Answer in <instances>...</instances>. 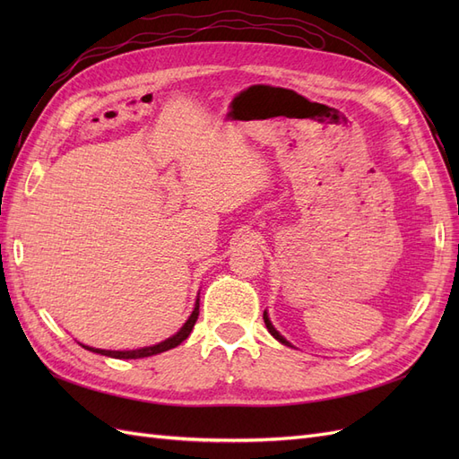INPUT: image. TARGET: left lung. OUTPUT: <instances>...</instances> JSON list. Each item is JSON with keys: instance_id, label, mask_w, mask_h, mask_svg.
Returning a JSON list of instances; mask_svg holds the SVG:
<instances>
[{"instance_id": "1", "label": "left lung", "mask_w": 459, "mask_h": 459, "mask_svg": "<svg viewBox=\"0 0 459 459\" xmlns=\"http://www.w3.org/2000/svg\"><path fill=\"white\" fill-rule=\"evenodd\" d=\"M264 324H266V327H268V331L272 333V335L277 339V341H280L281 344H285V346H293V344H290L283 335H281V333L280 331H277L273 325H272V322H270V317H268V314L266 312H264Z\"/></svg>"}]
</instances>
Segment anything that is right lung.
I'll return each mask as SVG.
<instances>
[{"label":"right lung","instance_id":"1","mask_svg":"<svg viewBox=\"0 0 459 459\" xmlns=\"http://www.w3.org/2000/svg\"><path fill=\"white\" fill-rule=\"evenodd\" d=\"M199 317V299H197V304L195 308H193L191 316L187 317V322L179 327L178 333H174L172 337H169L166 341L159 342V344H152V346H143V349H135V351H103V349H93V346H84L86 351H91V352H97V354H103V356H108V358H118V359H137V358H147V356H155V354H160V352H166L170 349H176V346L179 342H184L189 333L193 331V325H195Z\"/></svg>","mask_w":459,"mask_h":459}]
</instances>
